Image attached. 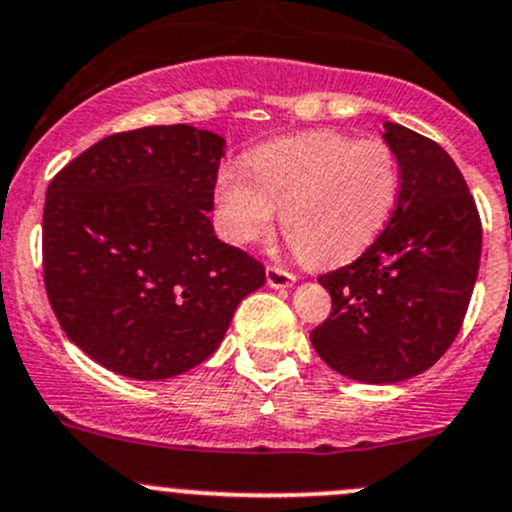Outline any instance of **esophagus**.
Segmentation results:
<instances>
[{
	"label": "esophagus",
	"instance_id": "esophagus-1",
	"mask_svg": "<svg viewBox=\"0 0 512 512\" xmlns=\"http://www.w3.org/2000/svg\"><path fill=\"white\" fill-rule=\"evenodd\" d=\"M266 281L271 288H291L295 283V276L286 268H278V266H268L266 268Z\"/></svg>",
	"mask_w": 512,
	"mask_h": 512
}]
</instances>
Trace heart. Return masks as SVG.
<instances>
[{
  "instance_id": "1",
  "label": "heart",
  "mask_w": 512,
  "mask_h": 512,
  "mask_svg": "<svg viewBox=\"0 0 512 512\" xmlns=\"http://www.w3.org/2000/svg\"><path fill=\"white\" fill-rule=\"evenodd\" d=\"M399 199V162L379 140L313 130L258 147L249 170L229 165L214 184L224 234L234 244L266 239L283 209L295 251L320 266L367 249Z\"/></svg>"
}]
</instances>
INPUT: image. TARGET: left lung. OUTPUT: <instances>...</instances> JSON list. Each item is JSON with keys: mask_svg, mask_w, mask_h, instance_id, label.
Instances as JSON below:
<instances>
[{"mask_svg": "<svg viewBox=\"0 0 512 512\" xmlns=\"http://www.w3.org/2000/svg\"><path fill=\"white\" fill-rule=\"evenodd\" d=\"M382 140L399 162L389 224L350 266L323 273L333 313L310 333L328 367L365 384L429 370L456 340L481 263V219L449 152L397 123Z\"/></svg>", "mask_w": 512, "mask_h": 512, "instance_id": "1", "label": "left lung"}]
</instances>
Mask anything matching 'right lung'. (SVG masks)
Returning <instances> with one entry per match:
<instances>
[{
  "label": "right lung",
  "mask_w": 512,
  "mask_h": 512,
  "mask_svg": "<svg viewBox=\"0 0 512 512\" xmlns=\"http://www.w3.org/2000/svg\"><path fill=\"white\" fill-rule=\"evenodd\" d=\"M226 140L150 125L88 147L51 179L44 283L63 333L105 370L167 379L202 365L263 263L214 234Z\"/></svg>",
  "instance_id": "right-lung-1"
}]
</instances>
